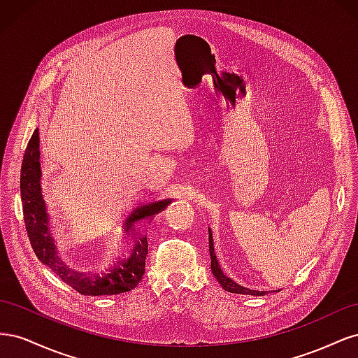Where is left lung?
I'll use <instances>...</instances> for the list:
<instances>
[{
	"label": "left lung",
	"mask_w": 358,
	"mask_h": 358,
	"mask_svg": "<svg viewBox=\"0 0 358 358\" xmlns=\"http://www.w3.org/2000/svg\"><path fill=\"white\" fill-rule=\"evenodd\" d=\"M209 252H210V258H212V263H210V268H212V273L215 275V278L218 279V282L222 285V288L229 292H234V294H249V296H264L266 291H254V289H248L245 287L237 285L234 280H231L230 278H227L222 270L216 262V255L213 252V241H212V233L209 230Z\"/></svg>",
	"instance_id": "left-lung-1"
}]
</instances>
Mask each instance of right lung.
Wrapping results in <instances>:
<instances>
[{"label": "right lung", "mask_w": 358, "mask_h": 358, "mask_svg": "<svg viewBox=\"0 0 358 358\" xmlns=\"http://www.w3.org/2000/svg\"><path fill=\"white\" fill-rule=\"evenodd\" d=\"M38 158V129H36L27 145L22 170H20V197H22L25 229L31 246L40 262L83 296H113L134 289L145 275V262L148 254L146 236L136 233L137 230L134 229V222L164 210L170 200L146 204L128 216L124 230L131 241V248H129V252L125 258L117 259L103 273H96L94 276L76 273L62 264L48 229L49 216L46 215L45 200H43L40 191L41 170Z\"/></svg>", "instance_id": "obj_1"}]
</instances>
